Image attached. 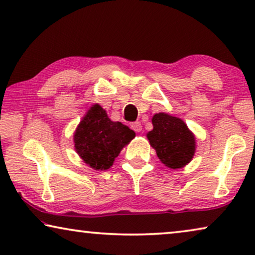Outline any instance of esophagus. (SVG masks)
<instances>
[{
  "label": "esophagus",
  "instance_id": "esophagus-1",
  "mask_svg": "<svg viewBox=\"0 0 255 255\" xmlns=\"http://www.w3.org/2000/svg\"><path fill=\"white\" fill-rule=\"evenodd\" d=\"M130 127H131L132 130L136 131V132L142 131V124L138 123V121H136V123L130 124Z\"/></svg>",
  "mask_w": 255,
  "mask_h": 255
}]
</instances>
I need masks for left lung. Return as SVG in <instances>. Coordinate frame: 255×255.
I'll return each mask as SVG.
<instances>
[{
    "label": "left lung",
    "instance_id": "8db88e82",
    "mask_svg": "<svg viewBox=\"0 0 255 255\" xmlns=\"http://www.w3.org/2000/svg\"><path fill=\"white\" fill-rule=\"evenodd\" d=\"M153 129L146 134L150 145L166 167L180 169L192 160L196 152L195 134L180 118L160 112L152 117Z\"/></svg>",
    "mask_w": 255,
    "mask_h": 255
}]
</instances>
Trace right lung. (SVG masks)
<instances>
[{
	"label": "right lung",
	"mask_w": 255,
	"mask_h": 255,
	"mask_svg": "<svg viewBox=\"0 0 255 255\" xmlns=\"http://www.w3.org/2000/svg\"><path fill=\"white\" fill-rule=\"evenodd\" d=\"M134 137V130L112 121L100 104H94L75 129L73 143L86 165L95 170H106Z\"/></svg>",
	"instance_id": "1"
}]
</instances>
